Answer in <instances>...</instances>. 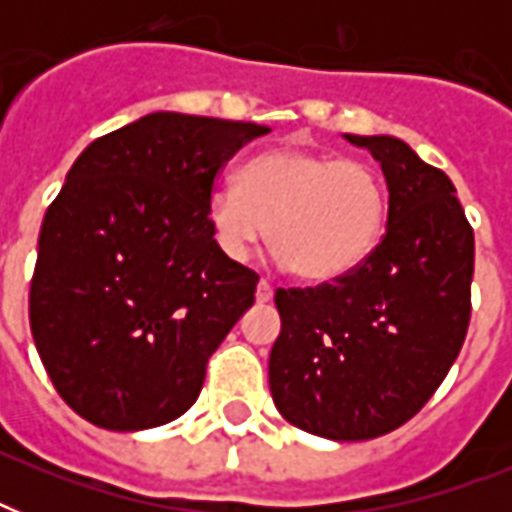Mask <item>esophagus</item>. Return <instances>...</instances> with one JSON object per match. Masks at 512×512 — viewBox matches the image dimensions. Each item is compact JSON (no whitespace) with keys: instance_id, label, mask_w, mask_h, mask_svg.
<instances>
[{"instance_id":"obj_1","label":"esophagus","mask_w":512,"mask_h":512,"mask_svg":"<svg viewBox=\"0 0 512 512\" xmlns=\"http://www.w3.org/2000/svg\"><path fill=\"white\" fill-rule=\"evenodd\" d=\"M255 297H257V303H268V300H271V297H273V284H271V281H260V284H257Z\"/></svg>"}]
</instances>
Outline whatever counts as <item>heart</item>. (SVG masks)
I'll list each match as a JSON object with an SVG mask.
<instances>
[{
	"mask_svg": "<svg viewBox=\"0 0 512 512\" xmlns=\"http://www.w3.org/2000/svg\"><path fill=\"white\" fill-rule=\"evenodd\" d=\"M388 188L369 162L305 148L252 156L239 185L220 183L207 199L217 247L244 260L268 236L305 281H335L356 271L385 228Z\"/></svg>",
	"mask_w": 512,
	"mask_h": 512,
	"instance_id": "b5f03b06",
	"label": "heart"
}]
</instances>
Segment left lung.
Instances as JSON below:
<instances>
[{
	"mask_svg": "<svg viewBox=\"0 0 512 512\" xmlns=\"http://www.w3.org/2000/svg\"><path fill=\"white\" fill-rule=\"evenodd\" d=\"M345 138L380 162L388 228L348 276L276 289L268 382L295 428L366 441L412 420L460 356L476 241L446 172L390 135Z\"/></svg>",
	"mask_w": 512,
	"mask_h": 512,
	"instance_id": "8db88e82",
	"label": "left lung"
}]
</instances>
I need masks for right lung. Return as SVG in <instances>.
<instances>
[{
	"instance_id": "obj_1",
	"label": "right lung",
	"mask_w": 512,
	"mask_h": 512,
	"mask_svg": "<svg viewBox=\"0 0 512 512\" xmlns=\"http://www.w3.org/2000/svg\"><path fill=\"white\" fill-rule=\"evenodd\" d=\"M268 127L159 111L92 140L39 233L28 319L60 398L92 425L146 430L199 398L207 361L255 303L217 247V175Z\"/></svg>"
}]
</instances>
